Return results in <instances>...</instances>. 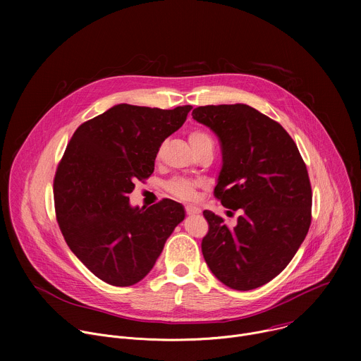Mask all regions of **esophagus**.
I'll return each instance as SVG.
<instances>
[{
  "label": "esophagus",
  "instance_id": "34e87169",
  "mask_svg": "<svg viewBox=\"0 0 361 361\" xmlns=\"http://www.w3.org/2000/svg\"><path fill=\"white\" fill-rule=\"evenodd\" d=\"M185 213H187L188 216H195V214L200 213V209H198V207H194V205H187V207H185Z\"/></svg>",
  "mask_w": 361,
  "mask_h": 361
}]
</instances>
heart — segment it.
<instances>
[{
  "label": "heart",
  "mask_w": 361,
  "mask_h": 361,
  "mask_svg": "<svg viewBox=\"0 0 361 361\" xmlns=\"http://www.w3.org/2000/svg\"><path fill=\"white\" fill-rule=\"evenodd\" d=\"M204 140H210V138L205 134L200 133V131H192L190 134V144L191 145L197 144L200 141H204ZM197 187H198V184L195 181H191V180H187V178H174L167 185L169 191L174 197L181 198V200H192L195 197Z\"/></svg>",
  "instance_id": "1"
}]
</instances>
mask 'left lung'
Masks as SVG:
<instances>
[{
    "instance_id": "left-lung-1",
    "label": "left lung",
    "mask_w": 361,
    "mask_h": 361,
    "mask_svg": "<svg viewBox=\"0 0 361 361\" xmlns=\"http://www.w3.org/2000/svg\"><path fill=\"white\" fill-rule=\"evenodd\" d=\"M192 118L221 142L216 197L226 209L240 210L234 227L202 212L209 221L201 243L204 260L230 288L262 287L287 267L310 228L307 167L288 133L250 106L197 107Z\"/></svg>"
}]
</instances>
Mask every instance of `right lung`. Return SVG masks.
<instances>
[{
  "mask_svg": "<svg viewBox=\"0 0 361 361\" xmlns=\"http://www.w3.org/2000/svg\"><path fill=\"white\" fill-rule=\"evenodd\" d=\"M191 109L117 104L73 134L54 178L56 214L68 247L99 280L117 287L142 280L184 220L174 200L140 209L128 194L152 174L159 148Z\"/></svg>",
  "mask_w": 361,
  "mask_h": 361,
  "instance_id": "right-lung-1",
  "label": "right lung"
}]
</instances>
